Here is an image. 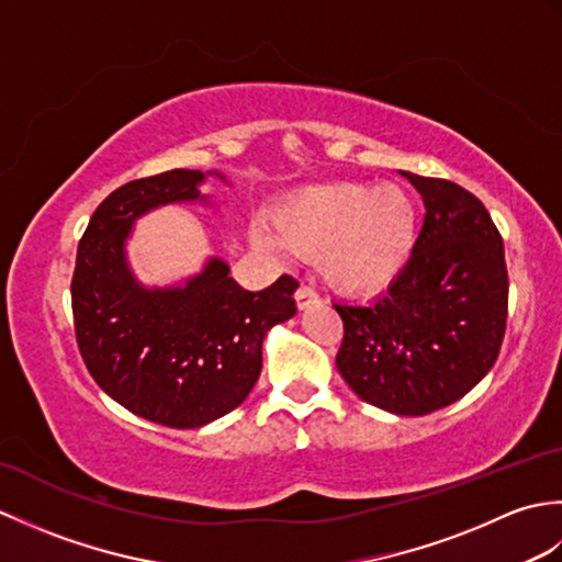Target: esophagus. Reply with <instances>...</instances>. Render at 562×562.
Listing matches in <instances>:
<instances>
[{
	"mask_svg": "<svg viewBox=\"0 0 562 562\" xmlns=\"http://www.w3.org/2000/svg\"><path fill=\"white\" fill-rule=\"evenodd\" d=\"M294 300H296V306H300V312H306V308H312V306L318 304V294L312 288H306V284H302V288L296 290Z\"/></svg>",
	"mask_w": 562,
	"mask_h": 562,
	"instance_id": "1",
	"label": "esophagus"
}]
</instances>
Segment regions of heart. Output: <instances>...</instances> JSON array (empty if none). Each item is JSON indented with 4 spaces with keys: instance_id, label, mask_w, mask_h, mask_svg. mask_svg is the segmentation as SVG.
Instances as JSON below:
<instances>
[{
    "instance_id": "b5f03b06",
    "label": "heart",
    "mask_w": 562,
    "mask_h": 562,
    "mask_svg": "<svg viewBox=\"0 0 562 562\" xmlns=\"http://www.w3.org/2000/svg\"><path fill=\"white\" fill-rule=\"evenodd\" d=\"M278 241L302 258H321L328 284L340 294L386 290L413 258L417 205L398 186L333 181L306 186L270 214ZM260 246L274 244L256 232Z\"/></svg>"
}]
</instances>
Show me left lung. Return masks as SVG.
<instances>
[{"label":"left lung","instance_id":"8db88e82","mask_svg":"<svg viewBox=\"0 0 562 562\" xmlns=\"http://www.w3.org/2000/svg\"><path fill=\"white\" fill-rule=\"evenodd\" d=\"M425 202L401 278L369 304H333L345 324L340 376L393 415H427L491 372L507 326L503 236L469 190L401 171Z\"/></svg>","mask_w":562,"mask_h":562}]
</instances>
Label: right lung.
Segmentation results:
<instances>
[{
    "instance_id": "1",
    "label": "right lung",
    "mask_w": 562,
    "mask_h": 562,
    "mask_svg": "<svg viewBox=\"0 0 562 562\" xmlns=\"http://www.w3.org/2000/svg\"><path fill=\"white\" fill-rule=\"evenodd\" d=\"M220 171L173 169L125 183L105 198L83 232L71 278L79 352L97 384L145 420L202 427L241 405L256 386L268 330L296 314V280L246 292L212 256L190 278L147 288L130 268L127 241L145 214L166 205L212 207L202 195Z\"/></svg>"
}]
</instances>
